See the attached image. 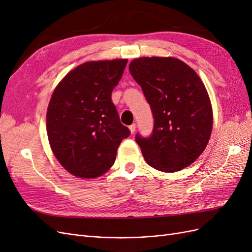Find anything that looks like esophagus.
Segmentation results:
<instances>
[{
	"mask_svg": "<svg viewBox=\"0 0 252 252\" xmlns=\"http://www.w3.org/2000/svg\"><path fill=\"white\" fill-rule=\"evenodd\" d=\"M135 128H136L135 124H132V125H130V126H129V129H130V131H131V133H133V132L135 131Z\"/></svg>",
	"mask_w": 252,
	"mask_h": 252,
	"instance_id": "esophagus-1",
	"label": "esophagus"
}]
</instances>
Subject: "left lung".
Here are the masks:
<instances>
[{
    "label": "left lung",
    "mask_w": 252,
    "mask_h": 252,
    "mask_svg": "<svg viewBox=\"0 0 252 252\" xmlns=\"http://www.w3.org/2000/svg\"><path fill=\"white\" fill-rule=\"evenodd\" d=\"M129 71L155 119L150 136L135 135L145 161L164 172L191 165L207 146L212 129L211 103L199 75L170 57L134 59Z\"/></svg>",
    "instance_id": "8db88e82"
}]
</instances>
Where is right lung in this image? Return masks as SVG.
<instances>
[{"label":"right lung","mask_w":252,"mask_h":252,"mask_svg":"<svg viewBox=\"0 0 252 252\" xmlns=\"http://www.w3.org/2000/svg\"><path fill=\"white\" fill-rule=\"evenodd\" d=\"M127 62H86L53 91L46 119L49 144L60 164L75 177L104 174L116 161L122 140L130 134L111 100Z\"/></svg>","instance_id":"right-lung-1"}]
</instances>
